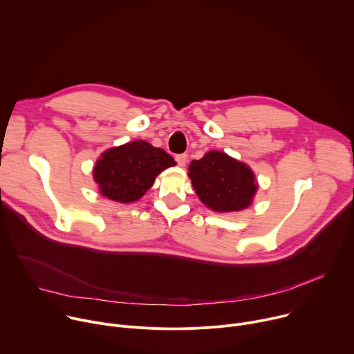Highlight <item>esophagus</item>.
<instances>
[{"mask_svg": "<svg viewBox=\"0 0 354 354\" xmlns=\"http://www.w3.org/2000/svg\"><path fill=\"white\" fill-rule=\"evenodd\" d=\"M175 160H176L178 165L185 167V164H186V161H187V156H186V154H178V156L175 157Z\"/></svg>", "mask_w": 354, "mask_h": 354, "instance_id": "34e87169", "label": "esophagus"}]
</instances>
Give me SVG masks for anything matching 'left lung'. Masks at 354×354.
Instances as JSON below:
<instances>
[{"instance_id":"8db88e82","label":"left lung","mask_w":354,"mask_h":354,"mask_svg":"<svg viewBox=\"0 0 354 354\" xmlns=\"http://www.w3.org/2000/svg\"><path fill=\"white\" fill-rule=\"evenodd\" d=\"M189 178L198 198L214 212H239L252 203L258 186L245 164L218 151L193 160Z\"/></svg>"}]
</instances>
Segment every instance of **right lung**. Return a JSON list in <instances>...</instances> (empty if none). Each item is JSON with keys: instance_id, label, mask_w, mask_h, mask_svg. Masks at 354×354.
I'll return each instance as SVG.
<instances>
[{"instance_id": "add662e5", "label": "right lung", "mask_w": 354, "mask_h": 354, "mask_svg": "<svg viewBox=\"0 0 354 354\" xmlns=\"http://www.w3.org/2000/svg\"><path fill=\"white\" fill-rule=\"evenodd\" d=\"M175 164L162 148L137 140L105 151L96 161L93 178L104 196L131 203L153 186L161 171Z\"/></svg>"}]
</instances>
